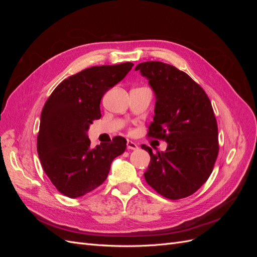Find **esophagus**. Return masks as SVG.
<instances>
[{
  "mask_svg": "<svg viewBox=\"0 0 257 257\" xmlns=\"http://www.w3.org/2000/svg\"><path fill=\"white\" fill-rule=\"evenodd\" d=\"M126 147H127L128 150H136V149H138L137 144L134 143V142H132V141H127Z\"/></svg>",
  "mask_w": 257,
  "mask_h": 257,
  "instance_id": "34e87169",
  "label": "esophagus"
}]
</instances>
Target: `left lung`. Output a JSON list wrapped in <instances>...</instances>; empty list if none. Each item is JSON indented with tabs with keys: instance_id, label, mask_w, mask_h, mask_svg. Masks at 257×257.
<instances>
[{
	"instance_id": "1",
	"label": "left lung",
	"mask_w": 257,
	"mask_h": 257,
	"mask_svg": "<svg viewBox=\"0 0 257 257\" xmlns=\"http://www.w3.org/2000/svg\"><path fill=\"white\" fill-rule=\"evenodd\" d=\"M135 71L149 80L155 95L148 135L167 143L166 150L157 153L142 146L151 158L146 181L166 198L188 197L207 181L219 153L211 102L198 83L173 65L149 61Z\"/></svg>"
}]
</instances>
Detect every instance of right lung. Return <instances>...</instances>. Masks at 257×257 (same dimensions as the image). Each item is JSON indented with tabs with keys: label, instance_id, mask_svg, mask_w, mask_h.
Wrapping results in <instances>:
<instances>
[{
	"label": "right lung",
	"instance_id": "right-lung-1",
	"mask_svg": "<svg viewBox=\"0 0 257 257\" xmlns=\"http://www.w3.org/2000/svg\"><path fill=\"white\" fill-rule=\"evenodd\" d=\"M133 63L85 68L53 90L41 114L37 153L46 175L63 195L77 198L96 189L112 161L126 148L125 138L91 148L88 130L98 120L100 99L120 82Z\"/></svg>",
	"mask_w": 257,
	"mask_h": 257
}]
</instances>
